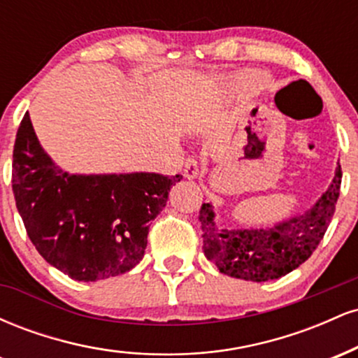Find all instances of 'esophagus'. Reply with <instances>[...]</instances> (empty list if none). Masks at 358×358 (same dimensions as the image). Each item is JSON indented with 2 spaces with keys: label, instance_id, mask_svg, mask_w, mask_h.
I'll use <instances>...</instances> for the list:
<instances>
[{
  "label": "esophagus",
  "instance_id": "1",
  "mask_svg": "<svg viewBox=\"0 0 358 358\" xmlns=\"http://www.w3.org/2000/svg\"><path fill=\"white\" fill-rule=\"evenodd\" d=\"M183 173L188 180L196 178L200 175V162L195 158V156H188L185 159V166H183Z\"/></svg>",
  "mask_w": 358,
  "mask_h": 358
}]
</instances>
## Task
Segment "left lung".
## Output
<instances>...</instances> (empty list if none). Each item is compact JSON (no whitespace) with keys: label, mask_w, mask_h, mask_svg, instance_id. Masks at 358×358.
I'll return each mask as SVG.
<instances>
[{"label":"left lung","mask_w":358,"mask_h":358,"mask_svg":"<svg viewBox=\"0 0 358 358\" xmlns=\"http://www.w3.org/2000/svg\"><path fill=\"white\" fill-rule=\"evenodd\" d=\"M342 168L310 210L266 229H220L210 203L200 208L203 252L227 276L271 281L299 268L322 242L340 195Z\"/></svg>","instance_id":"1"}]
</instances>
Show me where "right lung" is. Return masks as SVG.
Masks as SVG:
<instances>
[{"mask_svg": "<svg viewBox=\"0 0 358 358\" xmlns=\"http://www.w3.org/2000/svg\"><path fill=\"white\" fill-rule=\"evenodd\" d=\"M13 193L28 237L48 264L76 281H97L139 264L150 222L182 175H69L40 146L30 114L13 150Z\"/></svg>", "mask_w": 358, "mask_h": 358, "instance_id": "add662e5", "label": "right lung"}]
</instances>
